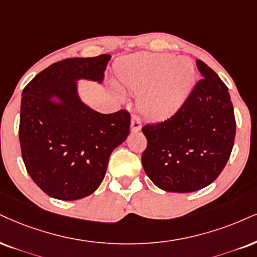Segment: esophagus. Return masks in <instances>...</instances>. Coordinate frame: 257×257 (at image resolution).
I'll list each match as a JSON object with an SVG mask.
<instances>
[{
  "label": "esophagus",
  "mask_w": 257,
  "mask_h": 257,
  "mask_svg": "<svg viewBox=\"0 0 257 257\" xmlns=\"http://www.w3.org/2000/svg\"><path fill=\"white\" fill-rule=\"evenodd\" d=\"M142 128V122L141 119L137 115H132L131 119V131L132 132H138Z\"/></svg>",
  "instance_id": "34e87169"
}]
</instances>
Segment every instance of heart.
I'll list each match as a JSON object with an SVG mask.
<instances>
[{"instance_id":"heart-1","label":"heart","mask_w":257,"mask_h":257,"mask_svg":"<svg viewBox=\"0 0 257 257\" xmlns=\"http://www.w3.org/2000/svg\"><path fill=\"white\" fill-rule=\"evenodd\" d=\"M116 76L123 87L139 93L138 108L145 118L164 121L182 108L195 83V68L187 57L139 53L125 59ZM119 97L122 91L116 90Z\"/></svg>"}]
</instances>
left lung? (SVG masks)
<instances>
[{
	"label": "left lung",
	"mask_w": 257,
	"mask_h": 257,
	"mask_svg": "<svg viewBox=\"0 0 257 257\" xmlns=\"http://www.w3.org/2000/svg\"><path fill=\"white\" fill-rule=\"evenodd\" d=\"M202 80L175 115L145 125L142 163L149 179L166 192L191 193L211 185L229 160L236 120L229 89L198 59Z\"/></svg>",
	"instance_id": "8db88e82"
}]
</instances>
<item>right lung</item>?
Returning a JSON list of instances; mask_svg holds the SVG:
<instances>
[{
    "label": "right lung",
    "mask_w": 257,
    "mask_h": 257,
    "mask_svg": "<svg viewBox=\"0 0 257 257\" xmlns=\"http://www.w3.org/2000/svg\"><path fill=\"white\" fill-rule=\"evenodd\" d=\"M109 59L101 55L53 63L22 90V160L32 180L52 198L71 201L93 194L112 151L130 134L128 112L101 114L78 95L80 80L102 83Z\"/></svg>",
    "instance_id": "add662e5"
}]
</instances>
